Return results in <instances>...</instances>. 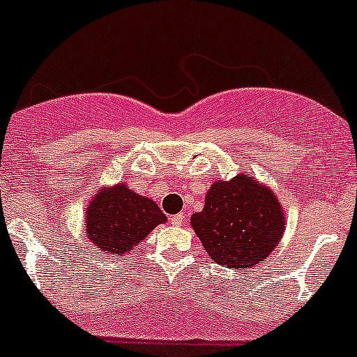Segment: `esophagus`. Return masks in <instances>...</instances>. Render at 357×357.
Masks as SVG:
<instances>
[{
	"label": "esophagus",
	"instance_id": "1",
	"mask_svg": "<svg viewBox=\"0 0 357 357\" xmlns=\"http://www.w3.org/2000/svg\"><path fill=\"white\" fill-rule=\"evenodd\" d=\"M183 222H185V215H183V213H178V215H174L171 218L172 225H181Z\"/></svg>",
	"mask_w": 357,
	"mask_h": 357
}]
</instances>
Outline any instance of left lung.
<instances>
[{"label": "left lung", "instance_id": "left-lung-1", "mask_svg": "<svg viewBox=\"0 0 357 357\" xmlns=\"http://www.w3.org/2000/svg\"><path fill=\"white\" fill-rule=\"evenodd\" d=\"M192 227L216 264L245 271L271 254L284 234L280 202L252 176L216 181Z\"/></svg>", "mask_w": 357, "mask_h": 357}]
</instances>
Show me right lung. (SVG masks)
Wrapping results in <instances>:
<instances>
[{
  "mask_svg": "<svg viewBox=\"0 0 357 357\" xmlns=\"http://www.w3.org/2000/svg\"><path fill=\"white\" fill-rule=\"evenodd\" d=\"M162 222H165V215L155 202L125 185H116L102 190L89 202L86 234L98 250L121 257Z\"/></svg>",
  "mask_w": 357,
  "mask_h": 357,
  "instance_id": "right-lung-1",
  "label": "right lung"
}]
</instances>
